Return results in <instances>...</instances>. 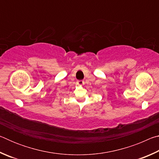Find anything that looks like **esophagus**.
I'll return each mask as SVG.
<instances>
[{
    "label": "esophagus",
    "mask_w": 159,
    "mask_h": 159,
    "mask_svg": "<svg viewBox=\"0 0 159 159\" xmlns=\"http://www.w3.org/2000/svg\"><path fill=\"white\" fill-rule=\"evenodd\" d=\"M77 84L79 85H84V81H83V80H78L77 81Z\"/></svg>",
    "instance_id": "34e87169"
}]
</instances>
